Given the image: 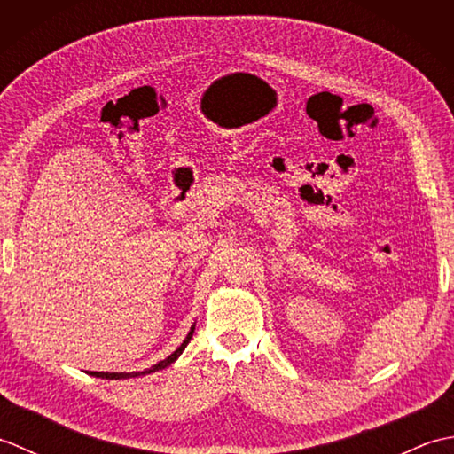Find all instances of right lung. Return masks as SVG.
Returning a JSON list of instances; mask_svg holds the SVG:
<instances>
[{
    "label": "right lung",
    "mask_w": 454,
    "mask_h": 454,
    "mask_svg": "<svg viewBox=\"0 0 454 454\" xmlns=\"http://www.w3.org/2000/svg\"><path fill=\"white\" fill-rule=\"evenodd\" d=\"M192 332H195V324L191 325V330H189V333H187V337L185 340H183V343L177 347L176 351H173L168 359H163V361H160V363H156V364H152L150 369H144V371H140V372H98V371H88V374H91V376H98V379H107V380H121V379H137V376H144V374H152V372H156V371H161V369H166V366H169L171 363H176L177 359H179V355L185 351V347H187V343L191 341V337H192Z\"/></svg>",
    "instance_id": "add662e5"
}]
</instances>
